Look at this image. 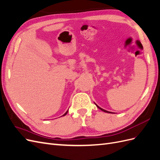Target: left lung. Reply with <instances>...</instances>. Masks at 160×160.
I'll return each instance as SVG.
<instances>
[{
    "label": "left lung",
    "instance_id": "obj_1",
    "mask_svg": "<svg viewBox=\"0 0 160 160\" xmlns=\"http://www.w3.org/2000/svg\"><path fill=\"white\" fill-rule=\"evenodd\" d=\"M96 105V104H95ZM96 106L97 107H98L99 109H100L101 111H104V112H105V113H112V112H110V111H106V110H105V109H102V108H99V106L98 105H96Z\"/></svg>",
    "mask_w": 160,
    "mask_h": 160
}]
</instances>
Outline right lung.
Here are the masks:
<instances>
[{"instance_id":"obj_1","label":"right lung","mask_w":160,"mask_h":160,"mask_svg":"<svg viewBox=\"0 0 160 160\" xmlns=\"http://www.w3.org/2000/svg\"><path fill=\"white\" fill-rule=\"evenodd\" d=\"M67 113H68V111H66V113H65V114H63V115H62V116H65V115H67Z\"/></svg>"}]
</instances>
